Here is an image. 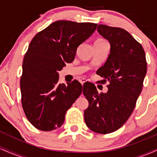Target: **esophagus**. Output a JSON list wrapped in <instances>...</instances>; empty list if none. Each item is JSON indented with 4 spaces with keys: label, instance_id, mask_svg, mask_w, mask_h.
I'll return each instance as SVG.
<instances>
[{
    "label": "esophagus",
    "instance_id": "obj_1",
    "mask_svg": "<svg viewBox=\"0 0 157 157\" xmlns=\"http://www.w3.org/2000/svg\"><path fill=\"white\" fill-rule=\"evenodd\" d=\"M86 81H87V80H86V78H83V77H80V82L82 85H83L85 82H86Z\"/></svg>",
    "mask_w": 157,
    "mask_h": 157
}]
</instances>
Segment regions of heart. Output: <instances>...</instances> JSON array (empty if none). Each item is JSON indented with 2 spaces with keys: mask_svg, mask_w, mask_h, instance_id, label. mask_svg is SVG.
<instances>
[{
  "mask_svg": "<svg viewBox=\"0 0 157 157\" xmlns=\"http://www.w3.org/2000/svg\"><path fill=\"white\" fill-rule=\"evenodd\" d=\"M102 42H105V40L102 39H100V40H97L95 43H102Z\"/></svg>",
  "mask_w": 157,
  "mask_h": 157,
  "instance_id": "1",
  "label": "heart"
}]
</instances>
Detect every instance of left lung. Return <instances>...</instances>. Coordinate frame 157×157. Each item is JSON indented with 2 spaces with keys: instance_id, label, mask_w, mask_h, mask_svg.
I'll return each mask as SVG.
<instances>
[{
  "instance_id": "obj_1",
  "label": "left lung",
  "mask_w": 157,
  "mask_h": 157,
  "mask_svg": "<svg viewBox=\"0 0 157 157\" xmlns=\"http://www.w3.org/2000/svg\"><path fill=\"white\" fill-rule=\"evenodd\" d=\"M97 32L111 45L107 60L97 71L109 81L107 93L99 94L94 85L83 91L89 101L84 111L86 125L106 134L121 128L134 111L147 72L145 54L141 44L121 28L100 24Z\"/></svg>"
}]
</instances>
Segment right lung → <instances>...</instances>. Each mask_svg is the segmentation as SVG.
Instances as JSON below:
<instances>
[{"label": "right lung", "instance_id": "right-lung-1", "mask_svg": "<svg viewBox=\"0 0 157 157\" xmlns=\"http://www.w3.org/2000/svg\"><path fill=\"white\" fill-rule=\"evenodd\" d=\"M97 26L58 21L32 39L23 59L21 91L23 111L36 128L50 131L60 127L67 110L82 93L77 80L59 84L58 71L75 60L78 46Z\"/></svg>", "mask_w": 157, "mask_h": 157}]
</instances>
